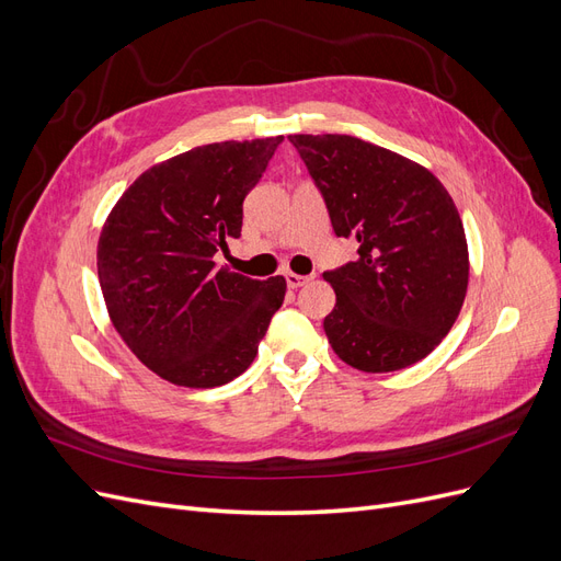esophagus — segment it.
<instances>
[{
  "label": "esophagus",
  "mask_w": 561,
  "mask_h": 561,
  "mask_svg": "<svg viewBox=\"0 0 561 561\" xmlns=\"http://www.w3.org/2000/svg\"><path fill=\"white\" fill-rule=\"evenodd\" d=\"M313 276H299V274H293V271H287L285 274V280H287V287H293V290H297V287H301L304 283H309Z\"/></svg>",
  "instance_id": "34e87169"
}]
</instances>
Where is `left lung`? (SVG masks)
Instances as JSON below:
<instances>
[{
	"mask_svg": "<svg viewBox=\"0 0 561 561\" xmlns=\"http://www.w3.org/2000/svg\"><path fill=\"white\" fill-rule=\"evenodd\" d=\"M358 260L325 271L336 295L322 328L346 365L396 371L443 342L468 290L461 215L428 168L351 135H290Z\"/></svg>",
	"mask_w": 561,
	"mask_h": 561,
	"instance_id": "1",
	"label": "left lung"
}]
</instances>
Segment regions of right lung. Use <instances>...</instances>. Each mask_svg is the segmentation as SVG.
Instances as JSON below:
<instances>
[{
	"label": "right lung",
	"mask_w": 561,
	"mask_h": 561,
	"mask_svg": "<svg viewBox=\"0 0 561 561\" xmlns=\"http://www.w3.org/2000/svg\"><path fill=\"white\" fill-rule=\"evenodd\" d=\"M283 135L213 142L151 165L107 215L98 278L126 346L154 375L215 388L252 365L285 299V278L215 271L213 254L239 239L243 198Z\"/></svg>",
	"instance_id": "1"
}]
</instances>
